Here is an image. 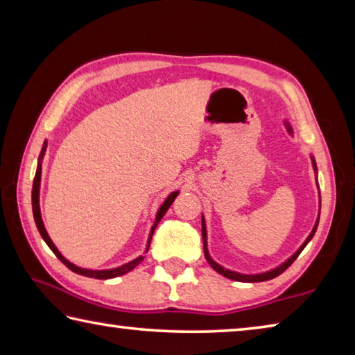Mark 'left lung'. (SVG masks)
<instances>
[{
  "label": "left lung",
  "mask_w": 355,
  "mask_h": 355,
  "mask_svg": "<svg viewBox=\"0 0 355 355\" xmlns=\"http://www.w3.org/2000/svg\"><path fill=\"white\" fill-rule=\"evenodd\" d=\"M285 127H286V130L290 131L291 133V127H290V123L288 122H285ZM311 164H313V169H315V172H316V163H315V158L313 156H311ZM318 222H320V218H318V220H316V224H315V227H313V230H311V233L309 235V238L305 239L304 241V244L300 245V248L294 252V254L288 258L286 261H284L280 264V266H277V268H274V269H271V271H266V272H260V274H241V272H236V271H230V269H225V268H222L220 264H218L216 263L211 257H209V252H208V244H207V225H205V219H203V216H202V238H203V252H205V258H207V261L209 263V266H211L216 272H219L220 275H224V277H227V279H232V280H236V282H248V284H254V282H264V280H271V279H274V277H277V275H280L282 272L285 271V269H288L291 266V263L296 260V258L299 257V254L300 252L304 250V248L305 245H307L309 243H310V239L313 238V235H315V232H316V228H318Z\"/></svg>",
  "instance_id": "obj_1"
}]
</instances>
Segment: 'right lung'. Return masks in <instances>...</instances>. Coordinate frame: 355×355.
Instances as JSON below:
<instances>
[{"label":"right lung","instance_id":"add662e5","mask_svg":"<svg viewBox=\"0 0 355 355\" xmlns=\"http://www.w3.org/2000/svg\"><path fill=\"white\" fill-rule=\"evenodd\" d=\"M46 152V141L44 142V146H42L40 150V155H39V163H37V171H35V177H34V183H33V214H34V220H35V225H37V230L40 233V236L44 238V241L48 244V248L53 250V254H55L59 260H61L65 266H67L70 271H73L80 275H86V277H92V279H114V277H119V275H123L130 272L131 269H135L137 264H139L144 260V255H139L137 258H135L133 261H128L122 264V266L119 268H112V269H101V271H94V269H86V268H80L76 266V264L70 263L67 258L62 257L61 252L58 250V248L55 244H53L51 238L48 236V233L45 230V225H44V220H42V214H40V205H39V194H40V175H42V159H44V155ZM178 196V191H173L172 194H169V197L164 200L163 205L159 207L158 213H156V219L152 225V230H150V235H148V241H147V248L146 252H148L150 248V241H152V236H153V232L156 225L159 224V220L163 219V216L166 214L167 209L172 205V202L175 200V197Z\"/></svg>","mask_w":355,"mask_h":355}]
</instances>
